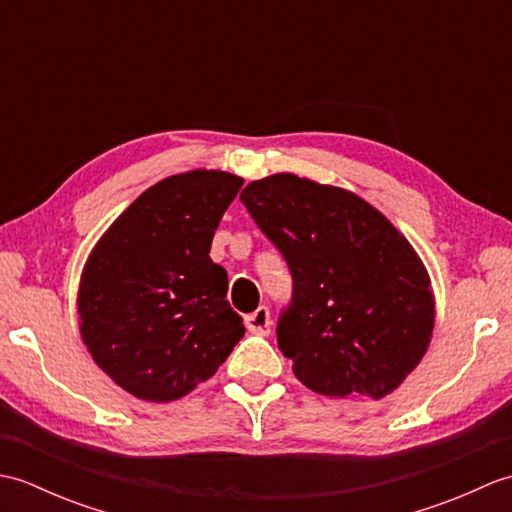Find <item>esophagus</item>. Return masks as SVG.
<instances>
[{
	"mask_svg": "<svg viewBox=\"0 0 512 512\" xmlns=\"http://www.w3.org/2000/svg\"><path fill=\"white\" fill-rule=\"evenodd\" d=\"M244 323L248 332L264 334V336L270 332V325H273V321H270V310L266 306H259L255 312H250L244 319Z\"/></svg>",
	"mask_w": 512,
	"mask_h": 512,
	"instance_id": "1",
	"label": "esophagus"
}]
</instances>
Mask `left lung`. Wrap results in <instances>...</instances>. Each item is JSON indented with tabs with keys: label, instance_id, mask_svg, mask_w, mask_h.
Masks as SVG:
<instances>
[{
	"label": "left lung",
	"instance_id": "8db88e82",
	"mask_svg": "<svg viewBox=\"0 0 512 512\" xmlns=\"http://www.w3.org/2000/svg\"><path fill=\"white\" fill-rule=\"evenodd\" d=\"M239 200L292 275L277 345L295 376L323 396L391 394L436 317L416 250L358 195L292 173L250 182Z\"/></svg>",
	"mask_w": 512,
	"mask_h": 512
}]
</instances>
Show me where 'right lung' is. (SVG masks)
Listing matches in <instances>:
<instances>
[{
    "instance_id": "right-lung-1",
    "label": "right lung",
    "mask_w": 512,
    "mask_h": 512,
    "mask_svg": "<svg viewBox=\"0 0 512 512\" xmlns=\"http://www.w3.org/2000/svg\"><path fill=\"white\" fill-rule=\"evenodd\" d=\"M244 180L189 171L149 187L107 228L79 290L83 343L116 385L169 402L211 378L244 336L209 257Z\"/></svg>"
}]
</instances>
